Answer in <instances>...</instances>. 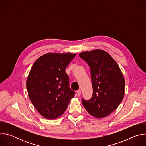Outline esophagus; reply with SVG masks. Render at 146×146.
I'll return each instance as SVG.
<instances>
[{
	"label": "esophagus",
	"mask_w": 146,
	"mask_h": 146,
	"mask_svg": "<svg viewBox=\"0 0 146 146\" xmlns=\"http://www.w3.org/2000/svg\"><path fill=\"white\" fill-rule=\"evenodd\" d=\"M77 95H78V96H80V95L81 94V90H78V91H77Z\"/></svg>",
	"instance_id": "esophagus-1"
}]
</instances>
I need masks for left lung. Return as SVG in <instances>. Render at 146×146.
<instances>
[{"label":"left lung","mask_w":146,"mask_h":146,"mask_svg":"<svg viewBox=\"0 0 146 146\" xmlns=\"http://www.w3.org/2000/svg\"><path fill=\"white\" fill-rule=\"evenodd\" d=\"M91 69L93 94L89 100L82 99L88 113L102 118L116 110L125 94V79L115 60L106 51L96 49L79 54Z\"/></svg>","instance_id":"1"}]
</instances>
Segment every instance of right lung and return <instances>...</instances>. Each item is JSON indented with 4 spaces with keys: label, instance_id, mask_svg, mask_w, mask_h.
I'll return each mask as SVG.
<instances>
[{
    "label": "right lung",
    "instance_id": "right-lung-1",
    "mask_svg": "<svg viewBox=\"0 0 146 146\" xmlns=\"http://www.w3.org/2000/svg\"><path fill=\"white\" fill-rule=\"evenodd\" d=\"M76 55L46 54L35 61L29 72L26 83L29 98L45 118L54 119L62 115L74 96L65 69Z\"/></svg>",
    "mask_w": 146,
    "mask_h": 146
}]
</instances>
